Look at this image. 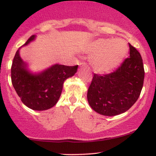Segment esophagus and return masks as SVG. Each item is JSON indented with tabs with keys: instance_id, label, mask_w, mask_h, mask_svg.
<instances>
[{
	"instance_id": "esophagus-1",
	"label": "esophagus",
	"mask_w": 156,
	"mask_h": 156,
	"mask_svg": "<svg viewBox=\"0 0 156 156\" xmlns=\"http://www.w3.org/2000/svg\"><path fill=\"white\" fill-rule=\"evenodd\" d=\"M79 65L80 67H86V66H87V64L84 63V62H82V63L79 64Z\"/></svg>"
}]
</instances>
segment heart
<instances>
[{
	"label": "heart",
	"instance_id": "1",
	"mask_svg": "<svg viewBox=\"0 0 156 156\" xmlns=\"http://www.w3.org/2000/svg\"><path fill=\"white\" fill-rule=\"evenodd\" d=\"M128 51V44L121 39H98L87 48V52L92 54V67L98 73H107L117 67Z\"/></svg>",
	"mask_w": 156,
	"mask_h": 156
}]
</instances>
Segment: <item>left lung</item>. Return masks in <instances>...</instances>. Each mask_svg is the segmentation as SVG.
Segmentation results:
<instances>
[{"label": "left lung", "instance_id": "8db88e82", "mask_svg": "<svg viewBox=\"0 0 156 156\" xmlns=\"http://www.w3.org/2000/svg\"><path fill=\"white\" fill-rule=\"evenodd\" d=\"M130 55L114 72L94 73L87 92L93 110L104 116H116L128 111L141 94L144 78L139 52L129 44Z\"/></svg>", "mask_w": 156, "mask_h": 156}]
</instances>
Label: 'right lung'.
Returning <instances> with one entry per match:
<instances>
[{
	"instance_id": "right-lung-1",
	"label": "right lung",
	"mask_w": 156,
	"mask_h": 156,
	"mask_svg": "<svg viewBox=\"0 0 156 156\" xmlns=\"http://www.w3.org/2000/svg\"><path fill=\"white\" fill-rule=\"evenodd\" d=\"M35 37L32 35L23 45L29 44ZM19 50L16 52L11 68L12 83L16 92L21 101L31 109L44 111L52 108L59 99L64 80L76 74L78 65L56 64L33 74L27 69Z\"/></svg>"
}]
</instances>
